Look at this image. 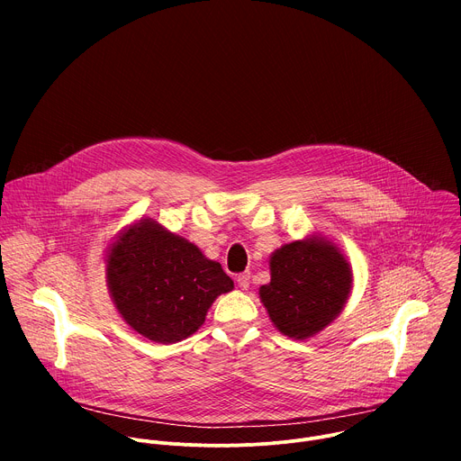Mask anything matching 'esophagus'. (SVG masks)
I'll list each match as a JSON object with an SVG mask.
<instances>
[{
    "label": "esophagus",
    "instance_id": "obj_1",
    "mask_svg": "<svg viewBox=\"0 0 461 461\" xmlns=\"http://www.w3.org/2000/svg\"><path fill=\"white\" fill-rule=\"evenodd\" d=\"M249 272H244V274H239L237 276V285L240 290H248L249 288Z\"/></svg>",
    "mask_w": 461,
    "mask_h": 461
}]
</instances>
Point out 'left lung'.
<instances>
[{"label":"left lung","mask_w":461,"mask_h":461,"mask_svg":"<svg viewBox=\"0 0 461 461\" xmlns=\"http://www.w3.org/2000/svg\"><path fill=\"white\" fill-rule=\"evenodd\" d=\"M272 281L258 295L277 330L308 339L330 324L352 290V270L343 253L322 237L281 246L270 258Z\"/></svg>","instance_id":"1"}]
</instances>
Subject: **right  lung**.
I'll list each match as a JSON object with an SVG mask.
<instances>
[{"mask_svg":"<svg viewBox=\"0 0 461 461\" xmlns=\"http://www.w3.org/2000/svg\"><path fill=\"white\" fill-rule=\"evenodd\" d=\"M105 272L123 321L164 345L199 330L213 301L233 290L219 262L151 219H140L120 235Z\"/></svg>","mask_w":461,"mask_h":461,"instance_id":"right-lung-1","label":"right lung"}]
</instances>
